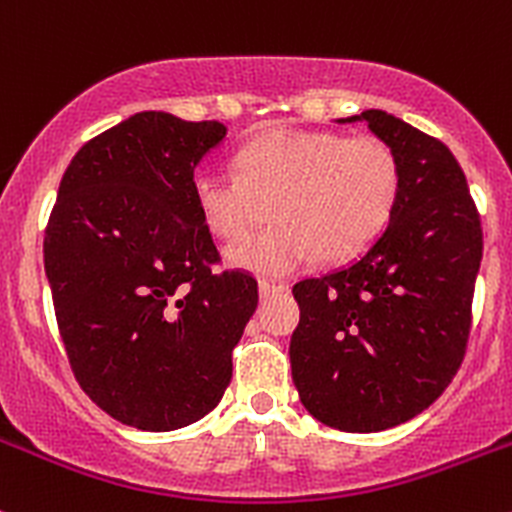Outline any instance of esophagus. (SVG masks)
<instances>
[{
  "instance_id": "esophagus-1",
  "label": "esophagus",
  "mask_w": 512,
  "mask_h": 512,
  "mask_svg": "<svg viewBox=\"0 0 512 512\" xmlns=\"http://www.w3.org/2000/svg\"><path fill=\"white\" fill-rule=\"evenodd\" d=\"M257 289H260V297L267 299L272 297V294H280L285 292V285H277V282H267V280H260V285H257Z\"/></svg>"
}]
</instances>
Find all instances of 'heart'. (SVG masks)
<instances>
[{
  "label": "heart",
  "instance_id": "heart-1",
  "mask_svg": "<svg viewBox=\"0 0 512 512\" xmlns=\"http://www.w3.org/2000/svg\"><path fill=\"white\" fill-rule=\"evenodd\" d=\"M237 168L200 173L195 203L223 240L245 237L272 208L275 223L225 252L230 265L262 277L297 272L317 255H359L389 223L401 185L384 141L332 131L267 133L237 153Z\"/></svg>",
  "mask_w": 512,
  "mask_h": 512
}]
</instances>
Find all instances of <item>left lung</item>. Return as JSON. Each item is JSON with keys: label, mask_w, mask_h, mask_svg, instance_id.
Instances as JSON below:
<instances>
[{"label": "left lung", "mask_w": 512, "mask_h": 512, "mask_svg": "<svg viewBox=\"0 0 512 512\" xmlns=\"http://www.w3.org/2000/svg\"><path fill=\"white\" fill-rule=\"evenodd\" d=\"M361 121L399 160L386 230L347 267L292 289L289 342L299 401L324 426L371 433L421 414L466 354L483 232L453 153L391 113Z\"/></svg>", "instance_id": "8db88e82"}]
</instances>
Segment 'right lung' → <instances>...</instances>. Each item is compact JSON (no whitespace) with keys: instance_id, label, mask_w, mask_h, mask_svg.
<instances>
[{"instance_id":"add662e5","label":"right lung","mask_w":512,"mask_h":512,"mask_svg":"<svg viewBox=\"0 0 512 512\" xmlns=\"http://www.w3.org/2000/svg\"><path fill=\"white\" fill-rule=\"evenodd\" d=\"M218 121L141 111L91 138L66 168L44 237L56 322L81 389L141 431L200 421L232 379L257 307L245 272H213L195 168Z\"/></svg>"}]
</instances>
